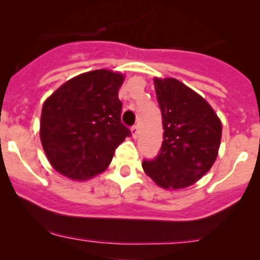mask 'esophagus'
I'll return each instance as SVG.
<instances>
[{
    "label": "esophagus",
    "mask_w": 260,
    "mask_h": 260,
    "mask_svg": "<svg viewBox=\"0 0 260 260\" xmlns=\"http://www.w3.org/2000/svg\"><path fill=\"white\" fill-rule=\"evenodd\" d=\"M131 132H132V137L134 139L138 138L139 136V127L138 126H133L132 129H131Z\"/></svg>",
    "instance_id": "1"
}]
</instances>
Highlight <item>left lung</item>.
I'll use <instances>...</instances> for the list:
<instances>
[{"label":"left lung","mask_w":260,"mask_h":260,"mask_svg":"<svg viewBox=\"0 0 260 260\" xmlns=\"http://www.w3.org/2000/svg\"><path fill=\"white\" fill-rule=\"evenodd\" d=\"M162 116L164 140L153 160H143L145 174L165 189L192 186L216 160L221 122L209 104L175 78H155Z\"/></svg>","instance_id":"obj_1"}]
</instances>
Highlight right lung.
<instances>
[{
	"label": "right lung",
	"instance_id": "right-lung-1",
	"mask_svg": "<svg viewBox=\"0 0 260 260\" xmlns=\"http://www.w3.org/2000/svg\"><path fill=\"white\" fill-rule=\"evenodd\" d=\"M123 80L112 71H91L67 80L45 101L41 144L59 174L89 180L110 165L116 148L131 136L121 122Z\"/></svg>",
	"mask_w": 260,
	"mask_h": 260
}]
</instances>
